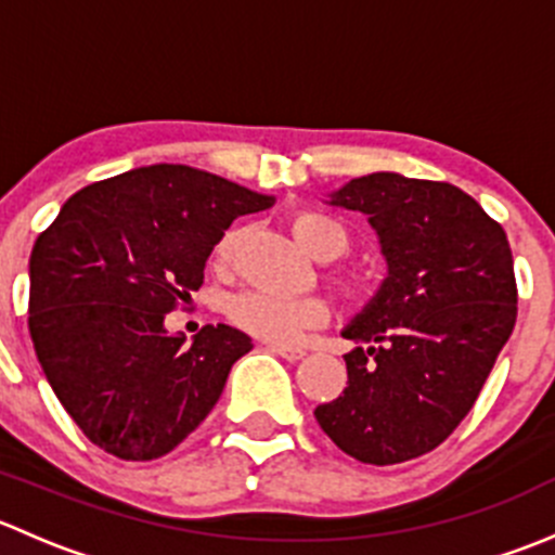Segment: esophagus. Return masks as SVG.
I'll use <instances>...</instances> for the list:
<instances>
[{
    "instance_id": "34e87169",
    "label": "esophagus",
    "mask_w": 555,
    "mask_h": 555,
    "mask_svg": "<svg viewBox=\"0 0 555 555\" xmlns=\"http://www.w3.org/2000/svg\"><path fill=\"white\" fill-rule=\"evenodd\" d=\"M266 349H268V351H273V354L284 357V360H287V362H298V360H304V357H306V351H304V349H295V346H279V344H268Z\"/></svg>"
}]
</instances>
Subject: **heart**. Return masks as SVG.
Returning <instances> with one entry per match:
<instances>
[{
    "label": "heart",
    "instance_id": "b5f03b06",
    "mask_svg": "<svg viewBox=\"0 0 555 555\" xmlns=\"http://www.w3.org/2000/svg\"><path fill=\"white\" fill-rule=\"evenodd\" d=\"M295 242L313 257H338L346 249V233L330 217L319 211H298L289 220ZM236 246V233H228L217 244V260L225 262ZM233 324L249 333L251 338L268 344H298L306 333L330 319V304L324 298H276L268 293H242L228 306Z\"/></svg>",
    "mask_w": 555,
    "mask_h": 555
}]
</instances>
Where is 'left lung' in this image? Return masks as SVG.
<instances>
[{
  "label": "left lung",
  "instance_id": "left-lung-1",
  "mask_svg": "<svg viewBox=\"0 0 555 555\" xmlns=\"http://www.w3.org/2000/svg\"><path fill=\"white\" fill-rule=\"evenodd\" d=\"M378 233L386 279L344 327V395L313 411L340 451L400 464L438 449L478 400L516 327L513 251L500 222L449 182L376 171L330 193Z\"/></svg>",
  "mask_w": 555,
  "mask_h": 555
}]
</instances>
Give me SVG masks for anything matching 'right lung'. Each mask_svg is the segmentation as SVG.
<instances>
[{"label":"right lung","instance_id":"1","mask_svg":"<svg viewBox=\"0 0 555 555\" xmlns=\"http://www.w3.org/2000/svg\"><path fill=\"white\" fill-rule=\"evenodd\" d=\"M271 204L217 173L155 164L88 184L39 233L29 333L44 378L93 446L150 462L209 416L251 338L206 324L184 344L164 319L204 284L231 222Z\"/></svg>","mask_w":555,"mask_h":555}]
</instances>
